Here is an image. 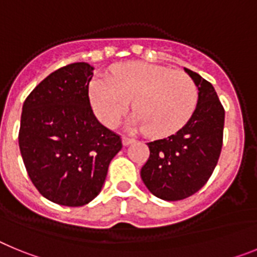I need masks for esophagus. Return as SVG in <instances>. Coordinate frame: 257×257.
Listing matches in <instances>:
<instances>
[{
	"label": "esophagus",
	"instance_id": "34e87169",
	"mask_svg": "<svg viewBox=\"0 0 257 257\" xmlns=\"http://www.w3.org/2000/svg\"><path fill=\"white\" fill-rule=\"evenodd\" d=\"M133 143H135V139H133L130 136H123V138H122V144H123L124 147L133 144Z\"/></svg>",
	"mask_w": 257,
	"mask_h": 257
}]
</instances>
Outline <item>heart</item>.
<instances>
[{
  "instance_id": "obj_1",
  "label": "heart",
  "mask_w": 257,
  "mask_h": 257,
  "mask_svg": "<svg viewBox=\"0 0 257 257\" xmlns=\"http://www.w3.org/2000/svg\"><path fill=\"white\" fill-rule=\"evenodd\" d=\"M90 100L96 117L109 127L119 121L133 100L136 112L130 126L163 138L187 124L197 106L198 91L193 79L181 70L130 61L115 65L110 77L92 78Z\"/></svg>"
}]
</instances>
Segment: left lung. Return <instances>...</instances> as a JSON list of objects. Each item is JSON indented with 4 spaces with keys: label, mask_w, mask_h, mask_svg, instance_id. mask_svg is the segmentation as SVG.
<instances>
[{
    "label": "left lung",
    "mask_w": 257,
    "mask_h": 257,
    "mask_svg": "<svg viewBox=\"0 0 257 257\" xmlns=\"http://www.w3.org/2000/svg\"><path fill=\"white\" fill-rule=\"evenodd\" d=\"M198 88L189 121L174 135L148 143L149 158L140 176L149 192L163 201H180L198 192L210 179L222 147L225 112L213 86L184 68Z\"/></svg>",
    "instance_id": "8db88e82"
}]
</instances>
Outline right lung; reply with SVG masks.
I'll list each match as a JSON object with an SVG mask.
<instances>
[{"label": "right lung", "instance_id": "1", "mask_svg": "<svg viewBox=\"0 0 257 257\" xmlns=\"http://www.w3.org/2000/svg\"><path fill=\"white\" fill-rule=\"evenodd\" d=\"M94 67L73 63L52 72L23 104L19 148L29 179L49 201L87 205L100 193L121 138L95 117L88 99Z\"/></svg>", "mask_w": 257, "mask_h": 257}]
</instances>
